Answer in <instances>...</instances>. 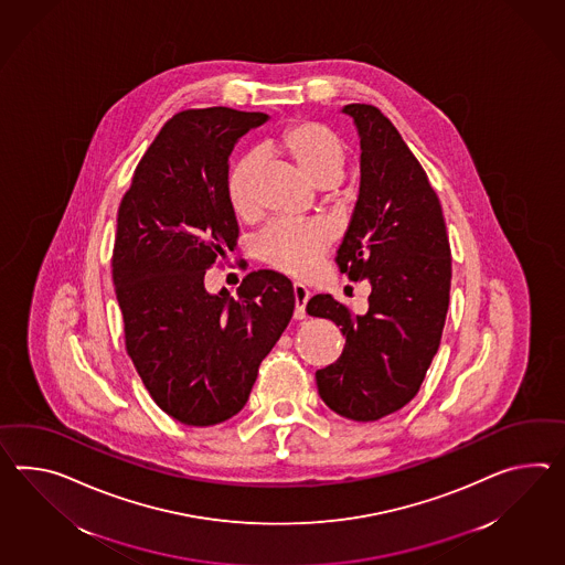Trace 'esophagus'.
Here are the masks:
<instances>
[{
    "mask_svg": "<svg viewBox=\"0 0 565 565\" xmlns=\"http://www.w3.org/2000/svg\"><path fill=\"white\" fill-rule=\"evenodd\" d=\"M294 298H296V312L294 318L302 320L306 318V303L310 300V291L302 284H294Z\"/></svg>",
    "mask_w": 565,
    "mask_h": 565,
    "instance_id": "esophagus-1",
    "label": "esophagus"
}]
</instances>
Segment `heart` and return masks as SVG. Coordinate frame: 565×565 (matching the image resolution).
I'll use <instances>...</instances> for the list:
<instances>
[{"instance_id": "heart-1", "label": "heart", "mask_w": 565, "mask_h": 565, "mask_svg": "<svg viewBox=\"0 0 565 565\" xmlns=\"http://www.w3.org/2000/svg\"><path fill=\"white\" fill-rule=\"evenodd\" d=\"M269 149L288 157L308 180L324 188L334 185L347 161L343 138L315 120H296L284 126L269 140ZM257 167L259 159L247 154L231 167L224 181L228 206L238 221H248L259 212ZM329 247L331 231L320 222H271L253 243L259 262L296 277L310 276Z\"/></svg>"}]
</instances>
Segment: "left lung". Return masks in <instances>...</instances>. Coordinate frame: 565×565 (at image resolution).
<instances>
[{
	"mask_svg": "<svg viewBox=\"0 0 565 565\" xmlns=\"http://www.w3.org/2000/svg\"><path fill=\"white\" fill-rule=\"evenodd\" d=\"M361 137L358 204L334 262L370 279L355 317L331 294L306 312L341 327L343 355L317 372L318 394L349 420L372 423L406 406L437 355L451 289V247L439 198L396 126L370 104L344 106Z\"/></svg>",
	"mask_w": 565,
	"mask_h": 565,
	"instance_id": "8db88e82",
	"label": "left lung"
}]
</instances>
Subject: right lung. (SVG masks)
<instances>
[{
  "label": "right lung",
  "instance_id": "add662e5",
  "mask_svg": "<svg viewBox=\"0 0 565 565\" xmlns=\"http://www.w3.org/2000/svg\"><path fill=\"white\" fill-rule=\"evenodd\" d=\"M267 114L178 111L138 161L118 207L111 279L125 343L154 404L183 425L241 413L294 315L288 277L259 269L212 296L204 276L238 238L224 181L234 142Z\"/></svg>",
  "mask_w": 565,
  "mask_h": 565
}]
</instances>
